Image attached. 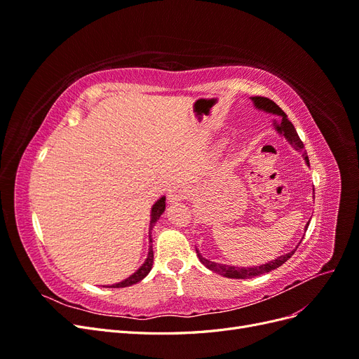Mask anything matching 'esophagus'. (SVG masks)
<instances>
[{
    "label": "esophagus",
    "mask_w": 359,
    "mask_h": 359,
    "mask_svg": "<svg viewBox=\"0 0 359 359\" xmlns=\"http://www.w3.org/2000/svg\"><path fill=\"white\" fill-rule=\"evenodd\" d=\"M187 196H189V189H187V186H184V184H177V186L173 187L169 193L170 202L184 201V199H187Z\"/></svg>",
    "instance_id": "esophagus-1"
}]
</instances>
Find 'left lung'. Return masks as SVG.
Masks as SVG:
<instances>
[{"instance_id": "obj_1", "label": "left lung", "mask_w": 359, "mask_h": 359, "mask_svg": "<svg viewBox=\"0 0 359 359\" xmlns=\"http://www.w3.org/2000/svg\"><path fill=\"white\" fill-rule=\"evenodd\" d=\"M252 100H253V103H255V106L257 107V109H262V111H266V112H271V114H276L278 116L280 123L276 124L277 132H280L281 135H283L289 140L290 145L293 148L301 151V153L304 154V157H306V161H307V165H309V157L306 156V151H304L302 140L299 139L295 127H293V124L289 121L287 115L283 111H281V107H278L273 100L266 99V97H257L256 95V97H252ZM307 227H309V224L306 226V231H307ZM297 248L292 250V252H289V253H286L283 256L274 259V260H271V262H268L265 265L252 266V268H238V266H231V265L215 264V262H211V260H208V259H205L198 252V250H196V253H198V257H199L201 262L206 268L214 271V273H217V274H220V276L227 277V278H252V277H256V276H260V274H266V273H269V271L277 269L278 266L283 265L286 260H289L293 256V253L297 252Z\"/></svg>"}]
</instances>
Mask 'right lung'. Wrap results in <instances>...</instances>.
Returning <instances> with one entry per match:
<instances>
[{"label": "right lung", "instance_id": "1", "mask_svg": "<svg viewBox=\"0 0 359 359\" xmlns=\"http://www.w3.org/2000/svg\"><path fill=\"white\" fill-rule=\"evenodd\" d=\"M166 198L163 196L160 198L154 205H153V210H151V222H149V236H151V231H153V227L156 224V222L160 219V215L163 214V211H165L166 208V203H165ZM149 243L151 238H149ZM153 262H154V253H153V245H149V250H148V257L144 262V265L140 266L136 273L133 276H130L128 278H126L124 281H121V283H116V285H112L111 287H127V286H132V285H136L139 283L140 280H142L144 277H147V274L151 271V268H153Z\"/></svg>", "mask_w": 359, "mask_h": 359}]
</instances>
